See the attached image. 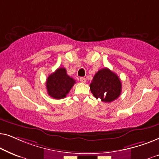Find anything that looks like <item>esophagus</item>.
Instances as JSON below:
<instances>
[{
    "instance_id": "34e87169",
    "label": "esophagus",
    "mask_w": 159,
    "mask_h": 159,
    "mask_svg": "<svg viewBox=\"0 0 159 159\" xmlns=\"http://www.w3.org/2000/svg\"><path fill=\"white\" fill-rule=\"evenodd\" d=\"M80 82H82V83H85L86 82V78H84V77H80Z\"/></svg>"
}]
</instances>
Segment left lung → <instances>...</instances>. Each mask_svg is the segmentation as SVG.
Wrapping results in <instances>:
<instances>
[{
    "label": "left lung",
    "instance_id": "8db88e82",
    "mask_svg": "<svg viewBox=\"0 0 159 159\" xmlns=\"http://www.w3.org/2000/svg\"><path fill=\"white\" fill-rule=\"evenodd\" d=\"M90 87L95 98L108 103L118 98L121 92L120 79L108 68L102 69L95 74Z\"/></svg>",
    "mask_w": 159,
    "mask_h": 159
}]
</instances>
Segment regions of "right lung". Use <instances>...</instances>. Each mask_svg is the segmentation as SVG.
<instances>
[{
    "mask_svg": "<svg viewBox=\"0 0 159 159\" xmlns=\"http://www.w3.org/2000/svg\"><path fill=\"white\" fill-rule=\"evenodd\" d=\"M75 84V80L66 74L65 68L60 67L48 77L46 88L50 96L54 99H62L66 96Z\"/></svg>",
    "mask_w": 159,
    "mask_h": 159,
    "instance_id": "add662e5",
    "label": "right lung"
}]
</instances>
